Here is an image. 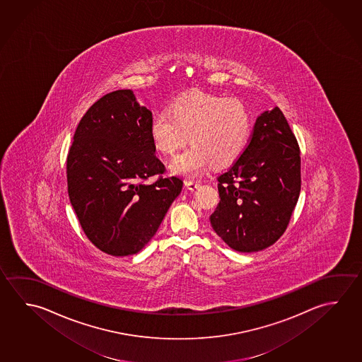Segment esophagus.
I'll list each match as a JSON object with an SVG mask.
<instances>
[{
    "label": "esophagus",
    "instance_id": "1",
    "mask_svg": "<svg viewBox=\"0 0 362 362\" xmlns=\"http://www.w3.org/2000/svg\"><path fill=\"white\" fill-rule=\"evenodd\" d=\"M185 187L189 190H196L199 187L198 182H193V180H187L185 182Z\"/></svg>",
    "mask_w": 362,
    "mask_h": 362
}]
</instances>
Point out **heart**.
Instances as JSON below:
<instances>
[{
  "label": "heart",
  "mask_w": 362,
  "mask_h": 362,
  "mask_svg": "<svg viewBox=\"0 0 362 362\" xmlns=\"http://www.w3.org/2000/svg\"><path fill=\"white\" fill-rule=\"evenodd\" d=\"M155 147L174 156L188 142L193 144L173 160V172L187 178L201 177L209 166H228L245 151L252 134V115L238 99L202 91L180 96L150 122Z\"/></svg>",
  "instance_id": "heart-1"
}]
</instances>
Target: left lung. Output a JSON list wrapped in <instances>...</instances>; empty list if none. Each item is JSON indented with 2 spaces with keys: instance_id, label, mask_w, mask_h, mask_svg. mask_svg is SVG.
Listing matches in <instances>:
<instances>
[{
  "instance_id": "8db88e82",
  "label": "left lung",
  "mask_w": 362,
  "mask_h": 362,
  "mask_svg": "<svg viewBox=\"0 0 362 362\" xmlns=\"http://www.w3.org/2000/svg\"><path fill=\"white\" fill-rule=\"evenodd\" d=\"M300 164L284 113L279 107L263 112L245 151L217 178L220 202L209 221L225 244L253 253L279 240L300 196Z\"/></svg>"
}]
</instances>
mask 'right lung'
Here are the masks:
<instances>
[{
	"mask_svg": "<svg viewBox=\"0 0 362 362\" xmlns=\"http://www.w3.org/2000/svg\"><path fill=\"white\" fill-rule=\"evenodd\" d=\"M151 119L132 90L109 93L81 118L67 156L71 206L88 239L115 257L146 247L183 188L177 177L145 183L165 170Z\"/></svg>",
	"mask_w": 362,
	"mask_h": 362,
	"instance_id": "obj_1",
	"label": "right lung"
}]
</instances>
